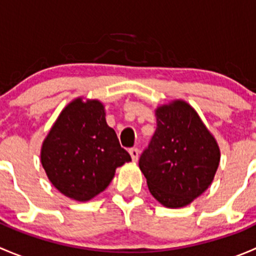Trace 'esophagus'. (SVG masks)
<instances>
[{
  "mask_svg": "<svg viewBox=\"0 0 256 256\" xmlns=\"http://www.w3.org/2000/svg\"><path fill=\"white\" fill-rule=\"evenodd\" d=\"M128 152H130L132 161H138V154H140V151H138V147H132V148H130V151H128Z\"/></svg>",
  "mask_w": 256,
  "mask_h": 256,
  "instance_id": "34e87169",
  "label": "esophagus"
}]
</instances>
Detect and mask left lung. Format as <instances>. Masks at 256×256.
Returning <instances> with one entry per match:
<instances>
[{
  "label": "left lung",
  "mask_w": 256,
  "mask_h": 256,
  "mask_svg": "<svg viewBox=\"0 0 256 256\" xmlns=\"http://www.w3.org/2000/svg\"><path fill=\"white\" fill-rule=\"evenodd\" d=\"M156 115L157 128L138 166L161 204L184 207L210 186L220 160L219 147L187 102L164 105Z\"/></svg>",
  "instance_id": "8db88e82"
}]
</instances>
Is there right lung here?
I'll list each match as a JSON object with an SVG mask.
<instances>
[{"instance_id":"obj_1","label":"right lung","mask_w":256,"mask_h":256,"mask_svg":"<svg viewBox=\"0 0 256 256\" xmlns=\"http://www.w3.org/2000/svg\"><path fill=\"white\" fill-rule=\"evenodd\" d=\"M43 168L54 187L80 202L105 190L115 170L131 156L120 146L98 100H74L62 112L40 152Z\"/></svg>"}]
</instances>
